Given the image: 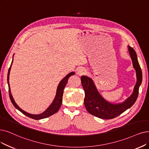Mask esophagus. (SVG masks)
Segmentation results:
<instances>
[{
    "label": "esophagus",
    "instance_id": "esophagus-1",
    "mask_svg": "<svg viewBox=\"0 0 149 149\" xmlns=\"http://www.w3.org/2000/svg\"><path fill=\"white\" fill-rule=\"evenodd\" d=\"M85 72H86V71H85V70H84V68H78V70H77V71H76V74L81 76V75L84 74L85 73Z\"/></svg>",
    "mask_w": 149,
    "mask_h": 149
}]
</instances>
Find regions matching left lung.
Returning <instances> with one entry per match:
<instances>
[{
    "instance_id": "obj_1",
    "label": "left lung",
    "mask_w": 149,
    "mask_h": 149,
    "mask_svg": "<svg viewBox=\"0 0 149 149\" xmlns=\"http://www.w3.org/2000/svg\"><path fill=\"white\" fill-rule=\"evenodd\" d=\"M128 51L132 60L133 67L136 70L137 82L133 93L123 103L114 104L108 102L100 95L91 78L85 76L81 77V84L85 92V107L91 114L103 119H112L122 114L136 102L138 97L139 88L142 79V71L138 61L136 52L130 46H128Z\"/></svg>"
}]
</instances>
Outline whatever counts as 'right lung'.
<instances>
[{"label": "right lung", "mask_w": 149, "mask_h": 149, "mask_svg": "<svg viewBox=\"0 0 149 149\" xmlns=\"http://www.w3.org/2000/svg\"><path fill=\"white\" fill-rule=\"evenodd\" d=\"M13 61H12V62H11V64H12V63H13ZM11 64L10 67L9 68V70H8V76H7V81H8V92H9L10 98L11 100V103H13V106L15 107V108L18 109L19 111H21L22 114L26 115V116H27L30 118H33V119H35V120H40V119H42V118H45L48 117L53 114H54L55 113H56L58 111V109H60L62 103V96H63V89H64L65 86H66L70 77L71 76L74 75V72L70 73L67 76H65V78L60 82V83H59V84L57 87L56 97H55L54 101H53V103L50 105L49 108H47L44 112H43L42 114H38V115H33V114H29V113L22 110L19 108V107L16 104L14 99L13 98L12 95H11V93L10 92V84H9V74H10V69H11Z\"/></svg>", "instance_id": "right-lung-1"}]
</instances>
